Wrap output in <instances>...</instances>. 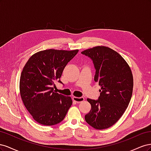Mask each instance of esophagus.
Returning a JSON list of instances; mask_svg holds the SVG:
<instances>
[{
	"label": "esophagus",
	"mask_w": 151,
	"mask_h": 151,
	"mask_svg": "<svg viewBox=\"0 0 151 151\" xmlns=\"http://www.w3.org/2000/svg\"><path fill=\"white\" fill-rule=\"evenodd\" d=\"M73 100H74V101H76V103H81V102H83L84 100V98L83 97H73Z\"/></svg>",
	"instance_id": "34e87169"
}]
</instances>
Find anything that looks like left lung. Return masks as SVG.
Instances as JSON below:
<instances>
[{
  "label": "left lung",
  "mask_w": 151,
  "mask_h": 151,
  "mask_svg": "<svg viewBox=\"0 0 151 151\" xmlns=\"http://www.w3.org/2000/svg\"><path fill=\"white\" fill-rule=\"evenodd\" d=\"M81 53L93 60L94 81L101 87L98 100L87 99L91 109L85 120L96 129H108L115 124L129 106L134 87L132 70L125 59L108 47H94Z\"/></svg>",
  "instance_id": "8db88e82"
}]
</instances>
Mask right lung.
Segmentation results:
<instances>
[{"label": "right lung", "instance_id": "1", "mask_svg": "<svg viewBox=\"0 0 151 151\" xmlns=\"http://www.w3.org/2000/svg\"><path fill=\"white\" fill-rule=\"evenodd\" d=\"M79 50L48 49L33 54L22 68L19 81L21 97L27 110L40 124L61 122L72 104L70 96L55 92L65 67Z\"/></svg>", "mask_w": 151, "mask_h": 151}]
</instances>
